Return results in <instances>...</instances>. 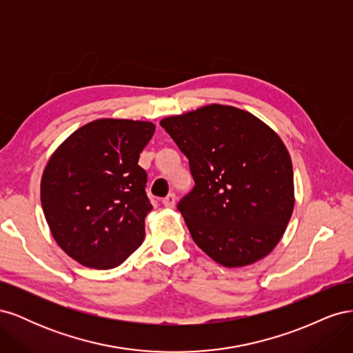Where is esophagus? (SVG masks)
Returning <instances> with one entry per match:
<instances>
[{"instance_id":"esophagus-1","label":"esophagus","mask_w":353,"mask_h":353,"mask_svg":"<svg viewBox=\"0 0 353 353\" xmlns=\"http://www.w3.org/2000/svg\"><path fill=\"white\" fill-rule=\"evenodd\" d=\"M162 203H163V206L165 208H175V205H176V196L172 193V194H169V196H166L163 200H162Z\"/></svg>"}]
</instances>
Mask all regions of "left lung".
I'll use <instances>...</instances> for the list:
<instances>
[{
	"label": "left lung",
	"instance_id": "1",
	"mask_svg": "<svg viewBox=\"0 0 353 353\" xmlns=\"http://www.w3.org/2000/svg\"><path fill=\"white\" fill-rule=\"evenodd\" d=\"M160 125L187 156L196 183L178 203L194 243L227 268L268 256L294 208L292 159L279 134L252 113L222 104Z\"/></svg>",
	"mask_w": 353,
	"mask_h": 353
}]
</instances>
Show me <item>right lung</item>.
<instances>
[{"label": "right lung", "instance_id": "1", "mask_svg": "<svg viewBox=\"0 0 353 353\" xmlns=\"http://www.w3.org/2000/svg\"><path fill=\"white\" fill-rule=\"evenodd\" d=\"M154 130L144 121L97 119L50 157L41 179L42 210L57 244L81 265L110 270L141 245L153 208L138 159Z\"/></svg>", "mask_w": 353, "mask_h": 353}]
</instances>
